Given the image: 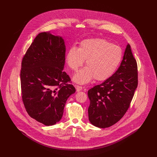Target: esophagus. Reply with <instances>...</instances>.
Wrapping results in <instances>:
<instances>
[{"mask_svg": "<svg viewBox=\"0 0 157 157\" xmlns=\"http://www.w3.org/2000/svg\"><path fill=\"white\" fill-rule=\"evenodd\" d=\"M75 88L76 89L77 92H79L80 90H82V86H78V85H75Z\"/></svg>", "mask_w": 157, "mask_h": 157, "instance_id": "1", "label": "esophagus"}]
</instances>
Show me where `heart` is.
<instances>
[{"instance_id": "1", "label": "heart", "mask_w": 157, "mask_h": 157, "mask_svg": "<svg viewBox=\"0 0 157 157\" xmlns=\"http://www.w3.org/2000/svg\"><path fill=\"white\" fill-rule=\"evenodd\" d=\"M122 58L121 49L101 39H86L78 48H71L67 53L66 61L72 70L76 71L86 60L84 67L73 77L75 82L86 84L94 78L105 81L115 72Z\"/></svg>"}]
</instances>
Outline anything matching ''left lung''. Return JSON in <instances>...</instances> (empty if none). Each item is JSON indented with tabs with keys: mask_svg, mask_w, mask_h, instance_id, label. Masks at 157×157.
<instances>
[{
	"mask_svg": "<svg viewBox=\"0 0 157 157\" xmlns=\"http://www.w3.org/2000/svg\"><path fill=\"white\" fill-rule=\"evenodd\" d=\"M137 85V64L128 44L117 71L101 84L88 90L90 123L106 128L118 122L128 111Z\"/></svg>",
	"mask_w": 157,
	"mask_h": 157,
	"instance_id": "8db88e82",
	"label": "left lung"
}]
</instances>
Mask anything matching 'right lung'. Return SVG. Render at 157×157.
Instances as JSON below:
<instances>
[{"mask_svg": "<svg viewBox=\"0 0 157 157\" xmlns=\"http://www.w3.org/2000/svg\"><path fill=\"white\" fill-rule=\"evenodd\" d=\"M65 52L62 36L44 32L36 37L23 58V102L29 115L45 126L62 119L67 98L75 92L63 71Z\"/></svg>", "mask_w": 157, "mask_h": 157, "instance_id": "right-lung-1", "label": "right lung"}]
</instances>
